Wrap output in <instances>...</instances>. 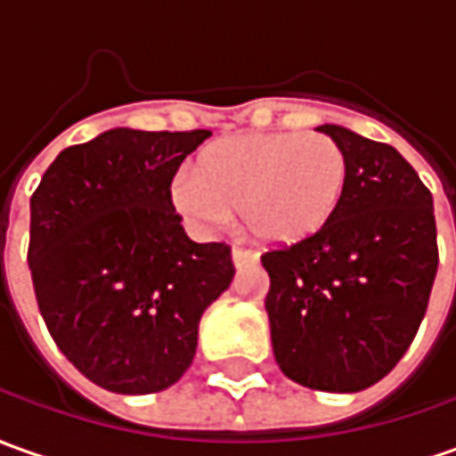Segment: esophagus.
<instances>
[{"label":"esophagus","mask_w":456,"mask_h":456,"mask_svg":"<svg viewBox=\"0 0 456 456\" xmlns=\"http://www.w3.org/2000/svg\"><path fill=\"white\" fill-rule=\"evenodd\" d=\"M254 262V254L244 252V249H234L232 252V265H234V269H244V267H252Z\"/></svg>","instance_id":"esophagus-1"}]
</instances>
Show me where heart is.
<instances>
[{
	"label": "heart",
	"mask_w": 456,
	"mask_h": 456,
	"mask_svg": "<svg viewBox=\"0 0 456 456\" xmlns=\"http://www.w3.org/2000/svg\"><path fill=\"white\" fill-rule=\"evenodd\" d=\"M349 189V162L327 134L252 132L207 144L194 175L169 182L175 212L197 229L227 224L240 209L244 232L265 249H294L332 224Z\"/></svg>",
	"instance_id": "obj_1"
}]
</instances>
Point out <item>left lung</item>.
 Returning a JSON list of instances; mask_svg holds the SVG:
<instances>
[{"label": "left lung", "instance_id": "obj_1", "mask_svg": "<svg viewBox=\"0 0 456 456\" xmlns=\"http://www.w3.org/2000/svg\"><path fill=\"white\" fill-rule=\"evenodd\" d=\"M319 132L346 154V200L317 240L262 256L265 309L280 370L346 395L395 370L422 324L439 265L435 202L395 147L339 124Z\"/></svg>", "mask_w": 456, "mask_h": 456}]
</instances>
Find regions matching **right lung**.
Here are the masks:
<instances>
[{"instance_id":"right-lung-1","label":"right lung","mask_w":456,"mask_h":456,"mask_svg":"<svg viewBox=\"0 0 456 456\" xmlns=\"http://www.w3.org/2000/svg\"><path fill=\"white\" fill-rule=\"evenodd\" d=\"M209 137L114 126L59 151L32 194L29 272L61 354L117 395H151L189 370L204 309L227 292V244H197L169 182Z\"/></svg>"}]
</instances>
